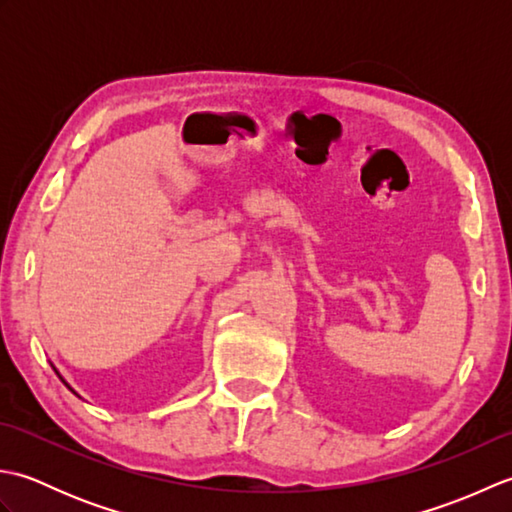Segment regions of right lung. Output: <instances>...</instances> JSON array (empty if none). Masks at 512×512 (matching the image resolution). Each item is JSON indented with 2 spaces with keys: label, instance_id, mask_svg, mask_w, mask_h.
I'll return each mask as SVG.
<instances>
[{
  "label": "right lung",
  "instance_id": "1",
  "mask_svg": "<svg viewBox=\"0 0 512 512\" xmlns=\"http://www.w3.org/2000/svg\"><path fill=\"white\" fill-rule=\"evenodd\" d=\"M54 372H57V369H54ZM57 374H59V372H57ZM59 378H61V376H59ZM61 380H63V378H61ZM63 383H65V380H63ZM65 385H68V383H65ZM68 387H70V385H68Z\"/></svg>",
  "mask_w": 512,
  "mask_h": 512
}]
</instances>
